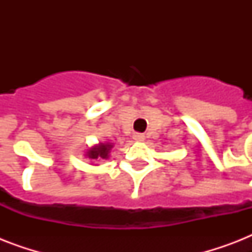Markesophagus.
<instances>
[{
    "mask_svg": "<svg viewBox=\"0 0 252 252\" xmlns=\"http://www.w3.org/2000/svg\"><path fill=\"white\" fill-rule=\"evenodd\" d=\"M133 138L136 140V141H144V140H145V136H144L142 133H136L133 136Z\"/></svg>",
    "mask_w": 252,
    "mask_h": 252,
    "instance_id": "1",
    "label": "esophagus"
}]
</instances>
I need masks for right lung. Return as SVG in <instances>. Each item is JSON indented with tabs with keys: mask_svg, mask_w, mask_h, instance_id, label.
I'll list each match as a JSON object with an SVG mask.
<instances>
[{
	"mask_svg": "<svg viewBox=\"0 0 252 252\" xmlns=\"http://www.w3.org/2000/svg\"><path fill=\"white\" fill-rule=\"evenodd\" d=\"M112 144L111 142H100L98 145L93 146L90 149L86 152L87 158H90L91 161H98V159H107V158L110 157V152L112 149Z\"/></svg>",
	"mask_w": 252,
	"mask_h": 252,
	"instance_id": "1",
	"label": "right lung"
}]
</instances>
